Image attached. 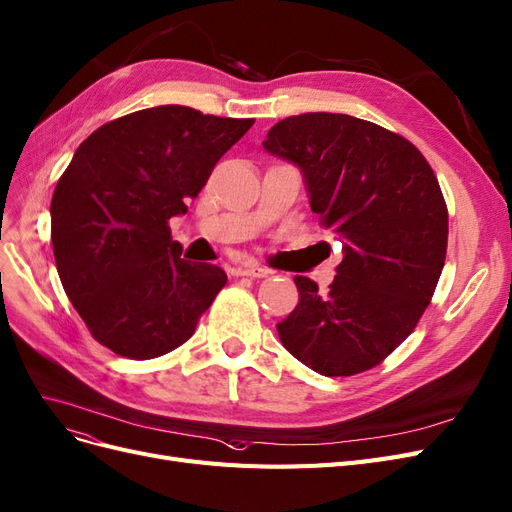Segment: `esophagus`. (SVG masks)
Returning a JSON list of instances; mask_svg holds the SVG:
<instances>
[{
  "mask_svg": "<svg viewBox=\"0 0 512 512\" xmlns=\"http://www.w3.org/2000/svg\"><path fill=\"white\" fill-rule=\"evenodd\" d=\"M237 275L260 279V277H269V275H271V271H269V269H264V267H258V264H243V267H239V269H237Z\"/></svg>",
  "mask_w": 512,
  "mask_h": 512,
  "instance_id": "esophagus-1",
  "label": "esophagus"
}]
</instances>
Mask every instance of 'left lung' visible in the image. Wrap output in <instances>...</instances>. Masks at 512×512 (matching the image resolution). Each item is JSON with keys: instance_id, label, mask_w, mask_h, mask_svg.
<instances>
[{"instance_id": "1", "label": "left lung", "mask_w": 512, "mask_h": 512, "mask_svg": "<svg viewBox=\"0 0 512 512\" xmlns=\"http://www.w3.org/2000/svg\"><path fill=\"white\" fill-rule=\"evenodd\" d=\"M262 146L301 169L311 211L343 241L328 292L294 277L281 343L326 377L377 366L413 332L445 267L449 216L432 167L409 139L347 114L284 118Z\"/></svg>"}]
</instances>
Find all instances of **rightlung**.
Instances as JSON below:
<instances>
[{
  "label": "right lung",
  "mask_w": 512,
  "mask_h": 512,
  "mask_svg": "<svg viewBox=\"0 0 512 512\" xmlns=\"http://www.w3.org/2000/svg\"><path fill=\"white\" fill-rule=\"evenodd\" d=\"M252 118L158 105L88 135L55 188L50 239L65 294L114 354L150 360L186 343L226 284L180 258L169 220L188 211Z\"/></svg>",
  "instance_id": "obj_1"
}]
</instances>
